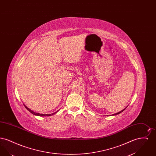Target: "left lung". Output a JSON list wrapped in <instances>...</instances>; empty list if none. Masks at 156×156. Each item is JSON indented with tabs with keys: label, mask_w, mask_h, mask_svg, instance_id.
<instances>
[{
	"label": "left lung",
	"mask_w": 156,
	"mask_h": 156,
	"mask_svg": "<svg viewBox=\"0 0 156 156\" xmlns=\"http://www.w3.org/2000/svg\"><path fill=\"white\" fill-rule=\"evenodd\" d=\"M126 108H125V109H123V110H122V111L119 112H118V113H115V114H113V115H113H113H118V114H119V113H122V112L124 111H125V109H126Z\"/></svg>",
	"instance_id": "left-lung-1"
}]
</instances>
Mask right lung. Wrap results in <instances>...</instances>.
Here are the masks:
<instances>
[{
	"instance_id": "right-lung-1",
	"label": "right lung",
	"mask_w": 156,
	"mask_h": 156,
	"mask_svg": "<svg viewBox=\"0 0 156 156\" xmlns=\"http://www.w3.org/2000/svg\"><path fill=\"white\" fill-rule=\"evenodd\" d=\"M24 107L29 111L30 112V113H31L32 114H33V115H37V116H51L52 115H54V114H55V113H56L57 112H54V113H52L51 114H41V113H36V112H34L33 111H31V109H30L29 108H28L25 105H24Z\"/></svg>"
}]
</instances>
